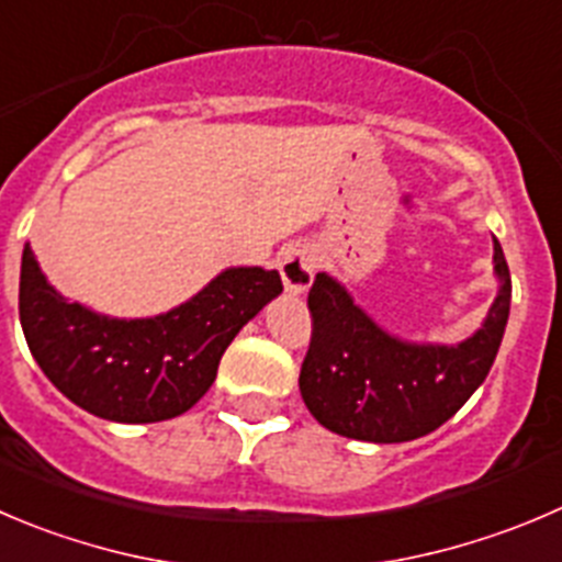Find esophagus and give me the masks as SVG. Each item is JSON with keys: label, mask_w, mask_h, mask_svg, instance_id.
Returning <instances> with one entry per match:
<instances>
[{"label": "esophagus", "mask_w": 562, "mask_h": 562, "mask_svg": "<svg viewBox=\"0 0 562 562\" xmlns=\"http://www.w3.org/2000/svg\"><path fill=\"white\" fill-rule=\"evenodd\" d=\"M281 278H284L286 292L292 295H303V292L312 286L314 270H317V259H314L312 250L306 245H292L281 256Z\"/></svg>", "instance_id": "34e87169"}]
</instances>
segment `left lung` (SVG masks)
I'll list each match as a JSON object with an SVG mask.
<instances>
[{"mask_svg":"<svg viewBox=\"0 0 562 562\" xmlns=\"http://www.w3.org/2000/svg\"><path fill=\"white\" fill-rule=\"evenodd\" d=\"M499 292L485 323L461 345H416L383 330L350 292L317 272L308 290L312 341L301 394L314 419L339 436L400 445L445 425L488 375L510 314V270L494 239Z\"/></svg>","mask_w":562,"mask_h":562,"instance_id":"obj_1","label":"left lung"}]
</instances>
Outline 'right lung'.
I'll return each mask as SVG.
<instances>
[{
	"label": "right lung",
	"mask_w": 562,
	"mask_h": 562,
	"mask_svg": "<svg viewBox=\"0 0 562 562\" xmlns=\"http://www.w3.org/2000/svg\"><path fill=\"white\" fill-rule=\"evenodd\" d=\"M281 290L278 270L228 267L170 312L117 319L66 301L24 245L19 317L32 358L74 405L143 425L173 419L204 397L234 336Z\"/></svg>",
	"instance_id": "right-lung-1"
}]
</instances>
